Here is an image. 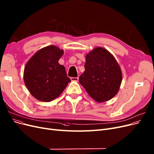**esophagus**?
Returning a JSON list of instances; mask_svg holds the SVG:
<instances>
[{
	"instance_id": "obj_1",
	"label": "esophagus",
	"mask_w": 154,
	"mask_h": 154,
	"mask_svg": "<svg viewBox=\"0 0 154 154\" xmlns=\"http://www.w3.org/2000/svg\"><path fill=\"white\" fill-rule=\"evenodd\" d=\"M71 81H72V82H78V79H79V78L78 77H76V78L72 77V78H71Z\"/></svg>"
}]
</instances>
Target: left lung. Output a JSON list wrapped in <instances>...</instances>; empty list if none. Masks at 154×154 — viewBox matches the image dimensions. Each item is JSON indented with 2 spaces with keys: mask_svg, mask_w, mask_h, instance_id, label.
I'll return each instance as SVG.
<instances>
[{
  "mask_svg": "<svg viewBox=\"0 0 154 154\" xmlns=\"http://www.w3.org/2000/svg\"><path fill=\"white\" fill-rule=\"evenodd\" d=\"M85 69L79 82L95 101H107L118 93L122 75L119 63L108 50L97 47L89 52Z\"/></svg>",
  "mask_w": 154,
  "mask_h": 154,
  "instance_id": "8db88e82",
  "label": "left lung"
}]
</instances>
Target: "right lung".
Returning a JSON list of instances; mask_svg holds the SVG:
<instances>
[{"label":"right lung","instance_id":"1","mask_svg":"<svg viewBox=\"0 0 154 154\" xmlns=\"http://www.w3.org/2000/svg\"><path fill=\"white\" fill-rule=\"evenodd\" d=\"M63 54L59 48L48 46L37 51L26 63L24 82L35 99L50 102L59 97L71 82L64 66L59 63Z\"/></svg>","mask_w":154,"mask_h":154}]
</instances>
